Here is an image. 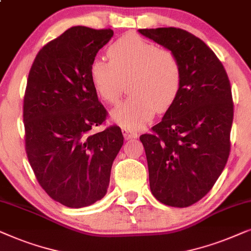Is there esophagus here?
I'll use <instances>...</instances> for the list:
<instances>
[{"label": "esophagus", "instance_id": "1", "mask_svg": "<svg viewBox=\"0 0 251 251\" xmlns=\"http://www.w3.org/2000/svg\"><path fill=\"white\" fill-rule=\"evenodd\" d=\"M122 132H123L124 138H125V140L136 139V138H138V136H139V135H138V133L129 131L128 128H125V127H123V128H122Z\"/></svg>", "mask_w": 251, "mask_h": 251}]
</instances>
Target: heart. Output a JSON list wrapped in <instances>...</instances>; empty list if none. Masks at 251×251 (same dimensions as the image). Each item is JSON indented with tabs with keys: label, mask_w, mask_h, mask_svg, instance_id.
I'll return each instance as SVG.
<instances>
[{
	"label": "heart",
	"mask_w": 251,
	"mask_h": 251,
	"mask_svg": "<svg viewBox=\"0 0 251 251\" xmlns=\"http://www.w3.org/2000/svg\"><path fill=\"white\" fill-rule=\"evenodd\" d=\"M110 62L95 58L89 75L95 92L103 101L116 104L126 82L132 96L112 110L110 116L118 125L136 129L158 111L166 110L178 96L182 69L172 50L129 34L117 40L108 50Z\"/></svg>",
	"instance_id": "obj_1"
}]
</instances>
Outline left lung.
<instances>
[{"mask_svg":"<svg viewBox=\"0 0 251 251\" xmlns=\"http://www.w3.org/2000/svg\"><path fill=\"white\" fill-rule=\"evenodd\" d=\"M139 33L172 50L181 64L176 101L152 133L140 140L152 195L163 204L186 208L211 190L228 159L233 123L229 80L215 52L192 33L176 27Z\"/></svg>","mask_w":251,"mask_h":251,"instance_id":"8db88e82","label":"left lung"}]
</instances>
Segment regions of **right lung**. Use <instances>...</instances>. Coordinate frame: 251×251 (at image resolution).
<instances>
[{
	"label": "right lung",
	"mask_w": 251,
	"mask_h": 251,
	"mask_svg": "<svg viewBox=\"0 0 251 251\" xmlns=\"http://www.w3.org/2000/svg\"><path fill=\"white\" fill-rule=\"evenodd\" d=\"M112 29L73 26L43 47L29 70L24 98L25 147L40 186L55 201L83 208L104 198L124 143L105 120L89 69Z\"/></svg>",
	"instance_id": "1"
}]
</instances>
